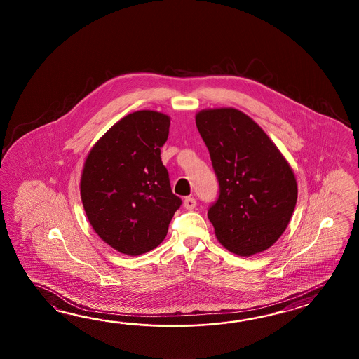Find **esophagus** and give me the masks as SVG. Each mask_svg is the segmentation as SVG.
I'll return each mask as SVG.
<instances>
[{
	"instance_id": "obj_1",
	"label": "esophagus",
	"mask_w": 359,
	"mask_h": 359,
	"mask_svg": "<svg viewBox=\"0 0 359 359\" xmlns=\"http://www.w3.org/2000/svg\"><path fill=\"white\" fill-rule=\"evenodd\" d=\"M183 206L187 209V210H192L195 206H196V198H191L187 196L183 200Z\"/></svg>"
}]
</instances>
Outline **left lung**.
Listing matches in <instances>:
<instances>
[{
	"label": "left lung",
	"instance_id": "8db88e82",
	"mask_svg": "<svg viewBox=\"0 0 359 359\" xmlns=\"http://www.w3.org/2000/svg\"><path fill=\"white\" fill-rule=\"evenodd\" d=\"M196 127L219 184L208 209L215 236L241 257L267 250L287 227L298 198L289 163L264 130L236 109L203 110Z\"/></svg>",
	"mask_w": 359,
	"mask_h": 359
}]
</instances>
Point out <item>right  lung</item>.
<instances>
[{"label": "right lung", "mask_w": 359, "mask_h": 359, "mask_svg": "<svg viewBox=\"0 0 359 359\" xmlns=\"http://www.w3.org/2000/svg\"><path fill=\"white\" fill-rule=\"evenodd\" d=\"M169 124L167 115L150 110L127 115L100 138L84 163V212L96 233L123 254L155 249L182 204L161 158Z\"/></svg>", "instance_id": "add662e5"}]
</instances>
